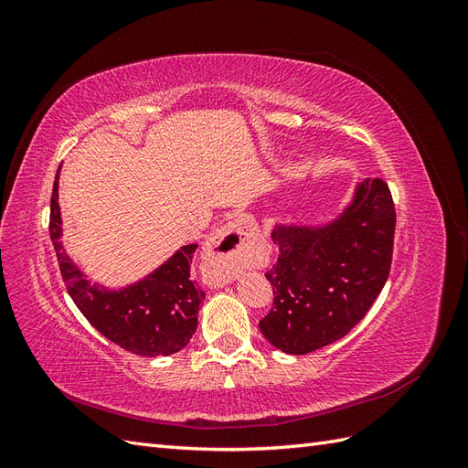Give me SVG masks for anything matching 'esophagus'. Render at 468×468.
<instances>
[{"label": "esophagus", "instance_id": "esophagus-1", "mask_svg": "<svg viewBox=\"0 0 468 468\" xmlns=\"http://www.w3.org/2000/svg\"><path fill=\"white\" fill-rule=\"evenodd\" d=\"M256 242L258 229L250 218L238 217L226 222L207 246L203 256V281L210 289L229 285L253 261Z\"/></svg>", "mask_w": 468, "mask_h": 468}]
</instances>
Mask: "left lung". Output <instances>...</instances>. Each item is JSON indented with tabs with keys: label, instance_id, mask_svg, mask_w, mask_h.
I'll use <instances>...</instances> for the list:
<instances>
[{
	"label": "left lung",
	"instance_id": "8db88e82",
	"mask_svg": "<svg viewBox=\"0 0 468 468\" xmlns=\"http://www.w3.org/2000/svg\"><path fill=\"white\" fill-rule=\"evenodd\" d=\"M396 212L382 179L359 181L349 203L322 222L277 220L279 260L265 277L273 308L260 330L273 347L306 356L349 334L385 287Z\"/></svg>",
	"mask_w": 468,
	"mask_h": 468
}]
</instances>
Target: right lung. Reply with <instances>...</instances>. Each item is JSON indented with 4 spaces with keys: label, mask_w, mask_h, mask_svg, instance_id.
Listing matches in <instances>:
<instances>
[{
    "label": "right lung",
    "mask_w": 468,
    "mask_h": 468,
    "mask_svg": "<svg viewBox=\"0 0 468 468\" xmlns=\"http://www.w3.org/2000/svg\"><path fill=\"white\" fill-rule=\"evenodd\" d=\"M60 167L50 199V239L72 301L99 334L122 349L144 357L174 356L193 337L205 299V292L195 287L189 273L197 244L181 246L152 273L126 287L109 289L91 282L62 246Z\"/></svg>",
    "instance_id": "obj_1"
}]
</instances>
